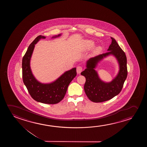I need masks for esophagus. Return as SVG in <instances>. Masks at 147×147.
<instances>
[{
  "mask_svg": "<svg viewBox=\"0 0 147 147\" xmlns=\"http://www.w3.org/2000/svg\"><path fill=\"white\" fill-rule=\"evenodd\" d=\"M82 67L81 66H79L77 67V74H80L81 72H82Z\"/></svg>",
  "mask_w": 147,
  "mask_h": 147,
  "instance_id": "esophagus-1",
  "label": "esophagus"
}]
</instances>
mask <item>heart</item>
I'll return each instance as SVG.
<instances>
[{
    "label": "heart",
    "instance_id": "1",
    "mask_svg": "<svg viewBox=\"0 0 147 147\" xmlns=\"http://www.w3.org/2000/svg\"><path fill=\"white\" fill-rule=\"evenodd\" d=\"M85 46L87 48L91 49L93 48L94 46V42L91 40H86L85 41ZM100 50V47H97L95 51H99Z\"/></svg>",
    "mask_w": 147,
    "mask_h": 147
}]
</instances>
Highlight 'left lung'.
Masks as SVG:
<instances>
[{
  "mask_svg": "<svg viewBox=\"0 0 147 147\" xmlns=\"http://www.w3.org/2000/svg\"><path fill=\"white\" fill-rule=\"evenodd\" d=\"M111 38L112 42L107 50L108 52L89 59L86 61V68L81 73L86 78L84 86L85 92L88 98L94 102L109 100L119 94L127 78V57L115 38L112 37ZM109 55H113L117 59L119 71L111 82L105 83L100 78L94 69L100 61Z\"/></svg>",
  "mask_w": 147,
  "mask_h": 147,
  "instance_id": "8db88e82",
  "label": "left lung"
}]
</instances>
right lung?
Segmentation results:
<instances>
[{
    "instance_id": "right-lung-1",
    "label": "right lung",
    "mask_w": 147,
    "mask_h": 147,
    "mask_svg": "<svg viewBox=\"0 0 147 147\" xmlns=\"http://www.w3.org/2000/svg\"><path fill=\"white\" fill-rule=\"evenodd\" d=\"M61 36V34L52 36V38H56ZM46 38L41 35L38 36L28 47L22 58V79L28 92L34 100L53 105L60 102L64 97L69 85L76 76V68L65 72L52 82L42 83L36 80L30 68V59L35 45L40 39Z\"/></svg>"
}]
</instances>
